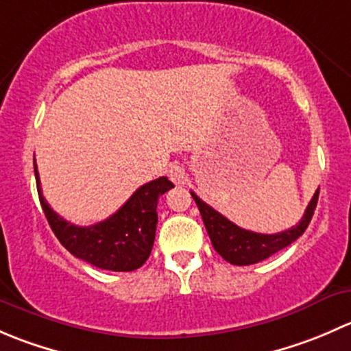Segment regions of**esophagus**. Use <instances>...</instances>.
<instances>
[{"label":"esophagus","mask_w":351,"mask_h":351,"mask_svg":"<svg viewBox=\"0 0 351 351\" xmlns=\"http://www.w3.org/2000/svg\"><path fill=\"white\" fill-rule=\"evenodd\" d=\"M168 176L173 183H176V185H183V183L186 182L185 168H183L182 165H178V162H173V165L169 166Z\"/></svg>","instance_id":"1"}]
</instances>
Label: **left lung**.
Returning <instances> with one entry per match:
<instances>
[{
    "mask_svg": "<svg viewBox=\"0 0 351 351\" xmlns=\"http://www.w3.org/2000/svg\"><path fill=\"white\" fill-rule=\"evenodd\" d=\"M192 193L198 210H200L205 229H207L214 250L226 261H229L231 265H238V267L254 265L258 261L267 260L268 256L284 250L289 244L295 241L297 238H300L307 229V226H309L311 219H313V214L317 205V198H319V189H317L314 197L311 198L306 212H304V217L300 219L297 226L287 229V231L277 232V234H260V232L246 231V229L239 228L234 222H231L224 215L219 214L217 210H214L210 205L200 200L195 193Z\"/></svg>",
    "mask_w": 351,
    "mask_h": 351,
    "instance_id": "8db88e82",
    "label": "left lung"
}]
</instances>
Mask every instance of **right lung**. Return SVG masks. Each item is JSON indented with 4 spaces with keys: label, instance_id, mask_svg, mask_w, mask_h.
I'll list each match as a JSON object with an SVG mask.
<instances>
[{
    "label": "right lung",
    "instance_id": "1",
    "mask_svg": "<svg viewBox=\"0 0 351 351\" xmlns=\"http://www.w3.org/2000/svg\"><path fill=\"white\" fill-rule=\"evenodd\" d=\"M34 171L42 210L56 238L71 254L110 271H134L146 263L154 244L158 198L175 186L166 176L139 186L108 219L81 228L64 221L45 202L35 159Z\"/></svg>",
    "mask_w": 351,
    "mask_h": 351
}]
</instances>
